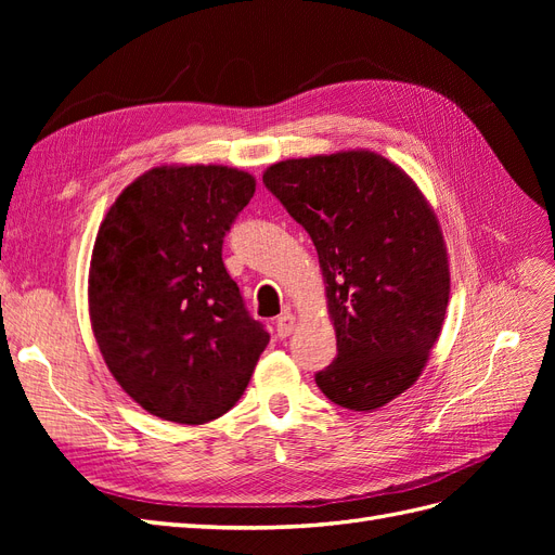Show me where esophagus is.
I'll use <instances>...</instances> for the list:
<instances>
[{
    "label": "esophagus",
    "instance_id": "obj_1",
    "mask_svg": "<svg viewBox=\"0 0 555 555\" xmlns=\"http://www.w3.org/2000/svg\"><path fill=\"white\" fill-rule=\"evenodd\" d=\"M294 328H296V317H294L289 310H284V312L278 317V322H275L278 335H280V338H289V335L294 333Z\"/></svg>",
    "mask_w": 555,
    "mask_h": 555
}]
</instances>
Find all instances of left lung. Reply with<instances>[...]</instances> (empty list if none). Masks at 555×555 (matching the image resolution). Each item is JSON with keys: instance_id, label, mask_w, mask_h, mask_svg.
<instances>
[{"instance_id": "1", "label": "left lung", "mask_w": 555, "mask_h": 555, "mask_svg": "<svg viewBox=\"0 0 555 555\" xmlns=\"http://www.w3.org/2000/svg\"><path fill=\"white\" fill-rule=\"evenodd\" d=\"M263 184L317 247L338 357L314 375L345 410L373 412L418 379L442 331L449 257L438 215L371 150L271 164Z\"/></svg>"}]
</instances>
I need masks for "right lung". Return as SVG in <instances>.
Returning <instances> with one entry per match:
<instances>
[{
  "instance_id": "add662e5",
  "label": "right lung",
  "mask_w": 555,
  "mask_h": 555,
  "mask_svg": "<svg viewBox=\"0 0 555 555\" xmlns=\"http://www.w3.org/2000/svg\"><path fill=\"white\" fill-rule=\"evenodd\" d=\"M255 190V176L222 164L155 166L99 227L88 280L99 351L122 391L166 422L229 412L268 345L222 261Z\"/></svg>"
}]
</instances>
